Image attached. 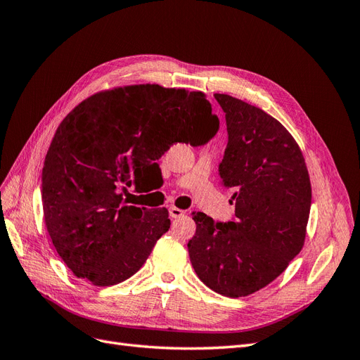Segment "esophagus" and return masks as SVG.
<instances>
[{"label":"esophagus","instance_id":"obj_1","mask_svg":"<svg viewBox=\"0 0 360 360\" xmlns=\"http://www.w3.org/2000/svg\"><path fill=\"white\" fill-rule=\"evenodd\" d=\"M186 214V212L179 209V207H169V216L174 217V219H177V217H181Z\"/></svg>","mask_w":360,"mask_h":360}]
</instances>
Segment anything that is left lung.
Instances as JSON below:
<instances>
[{
	"mask_svg": "<svg viewBox=\"0 0 360 360\" xmlns=\"http://www.w3.org/2000/svg\"><path fill=\"white\" fill-rule=\"evenodd\" d=\"M225 112L228 144L219 165L234 189L236 219L214 222L193 213L188 243L195 274L213 291L245 297L275 281L307 237L311 181L302 150L276 118L228 94H214Z\"/></svg>",
	"mask_w": 360,
	"mask_h": 360,
	"instance_id": "1",
	"label": "left lung"
}]
</instances>
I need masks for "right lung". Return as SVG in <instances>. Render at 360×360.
<instances>
[{
  "instance_id": "1",
  "label": "right lung",
  "mask_w": 360,
  "mask_h": 360,
  "mask_svg": "<svg viewBox=\"0 0 360 360\" xmlns=\"http://www.w3.org/2000/svg\"><path fill=\"white\" fill-rule=\"evenodd\" d=\"M217 129L204 93L158 84L99 91L73 108L43 163L41 202L52 245L75 276L110 287L143 267L169 230L168 210L127 205L121 191L174 143L209 141Z\"/></svg>"
}]
</instances>
